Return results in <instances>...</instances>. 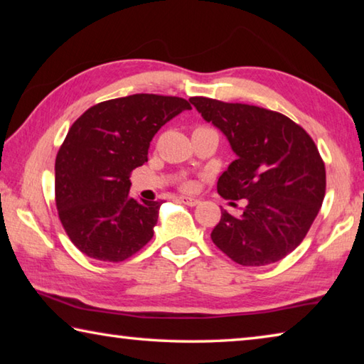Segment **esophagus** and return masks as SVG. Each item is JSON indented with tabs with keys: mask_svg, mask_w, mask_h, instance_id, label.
Returning <instances> with one entry per match:
<instances>
[{
	"mask_svg": "<svg viewBox=\"0 0 364 364\" xmlns=\"http://www.w3.org/2000/svg\"><path fill=\"white\" fill-rule=\"evenodd\" d=\"M178 200L183 202L184 205H189V207H194V205L199 204V199H196V197H188V196L178 197Z\"/></svg>",
	"mask_w": 364,
	"mask_h": 364,
	"instance_id": "34e87169",
	"label": "esophagus"
}]
</instances>
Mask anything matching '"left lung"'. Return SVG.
Masks as SVG:
<instances>
[{
    "mask_svg": "<svg viewBox=\"0 0 364 364\" xmlns=\"http://www.w3.org/2000/svg\"><path fill=\"white\" fill-rule=\"evenodd\" d=\"M189 101L236 154L218 178L220 196L247 202L239 217L221 212L213 244L242 267L279 262L304 241L323 204L326 168L316 144L279 112L208 97Z\"/></svg>",
    "mask_w": 364,
    "mask_h": 364,
    "instance_id": "8db88e82",
    "label": "left lung"
}]
</instances>
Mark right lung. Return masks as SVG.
<instances>
[{
	"label": "right lung",
	"mask_w": 364,
	"mask_h": 364,
	"mask_svg": "<svg viewBox=\"0 0 364 364\" xmlns=\"http://www.w3.org/2000/svg\"><path fill=\"white\" fill-rule=\"evenodd\" d=\"M183 97L132 95L90 107L56 157V205L73 245L101 262H123L151 241L162 202L136 200L130 173L147 162L165 123L189 110Z\"/></svg>",
	"instance_id": "right-lung-1"
}]
</instances>
